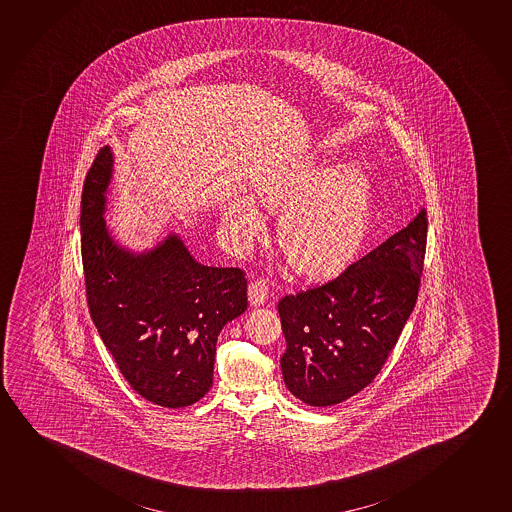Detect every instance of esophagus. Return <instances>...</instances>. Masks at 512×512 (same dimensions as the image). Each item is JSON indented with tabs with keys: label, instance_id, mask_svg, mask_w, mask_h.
I'll use <instances>...</instances> for the list:
<instances>
[{
	"label": "esophagus",
	"instance_id": "esophagus-1",
	"mask_svg": "<svg viewBox=\"0 0 512 512\" xmlns=\"http://www.w3.org/2000/svg\"><path fill=\"white\" fill-rule=\"evenodd\" d=\"M267 294H269V289H267L266 280H255V282L250 283V287H248V299H250V303L253 306H260V304L266 303Z\"/></svg>",
	"mask_w": 512,
	"mask_h": 512
}]
</instances>
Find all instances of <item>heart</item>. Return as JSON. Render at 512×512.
Wrapping results in <instances>:
<instances>
[{
  "label": "heart",
  "instance_id": "b5f03b06",
  "mask_svg": "<svg viewBox=\"0 0 512 512\" xmlns=\"http://www.w3.org/2000/svg\"><path fill=\"white\" fill-rule=\"evenodd\" d=\"M253 199L267 208L289 204L280 223V245L303 275L333 271L361 248L370 229L373 186L359 167H340L312 158L257 172ZM223 220L243 243L262 232V213L252 200L223 206Z\"/></svg>",
  "mask_w": 512,
  "mask_h": 512
}]
</instances>
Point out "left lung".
Masks as SVG:
<instances>
[{
  "label": "left lung",
  "instance_id": "8db88e82",
  "mask_svg": "<svg viewBox=\"0 0 512 512\" xmlns=\"http://www.w3.org/2000/svg\"><path fill=\"white\" fill-rule=\"evenodd\" d=\"M428 237L421 209L405 229L329 282L282 297L285 386L331 407L370 386L414 310Z\"/></svg>",
  "mask_w": 512,
  "mask_h": 512
}]
</instances>
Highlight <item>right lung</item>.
Returning <instances> with one entry per match:
<instances>
[{"instance_id":"obj_1","label":"right lung","mask_w":512,"mask_h":512,"mask_svg":"<svg viewBox=\"0 0 512 512\" xmlns=\"http://www.w3.org/2000/svg\"><path fill=\"white\" fill-rule=\"evenodd\" d=\"M111 178L112 155L104 148L81 199L91 319L135 393L158 407H188L213 386L218 334L248 306L245 273L202 266L176 234L149 252L119 246L104 220Z\"/></svg>"}]
</instances>
